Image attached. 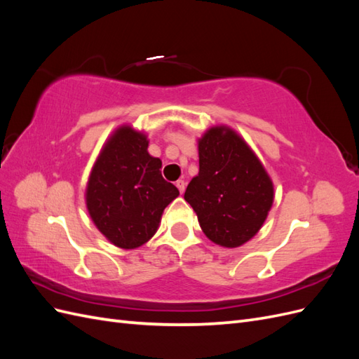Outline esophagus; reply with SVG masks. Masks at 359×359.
I'll return each mask as SVG.
<instances>
[{
	"mask_svg": "<svg viewBox=\"0 0 359 359\" xmlns=\"http://www.w3.org/2000/svg\"><path fill=\"white\" fill-rule=\"evenodd\" d=\"M175 186L178 187L180 193H184V190H186V181H184V180H178V181L175 182Z\"/></svg>",
	"mask_w": 359,
	"mask_h": 359,
	"instance_id": "1",
	"label": "esophagus"
}]
</instances>
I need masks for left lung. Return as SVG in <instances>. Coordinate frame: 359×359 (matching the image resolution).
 Returning <instances> with one entry per match:
<instances>
[{"label":"left lung","mask_w":359,"mask_h":359,"mask_svg":"<svg viewBox=\"0 0 359 359\" xmlns=\"http://www.w3.org/2000/svg\"><path fill=\"white\" fill-rule=\"evenodd\" d=\"M186 199L203 233L215 244L240 247L264 224L274 189L262 163L233 130L212 127L199 140V173Z\"/></svg>","instance_id":"obj_1"}]
</instances>
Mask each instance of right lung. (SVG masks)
<instances>
[{"label":"right lung","mask_w":359,"mask_h":359,"mask_svg":"<svg viewBox=\"0 0 359 359\" xmlns=\"http://www.w3.org/2000/svg\"><path fill=\"white\" fill-rule=\"evenodd\" d=\"M147 136L119 127L107 140L86 187L94 224L121 248L145 244L157 231L163 210L180 191L161 177V160L148 154Z\"/></svg>","instance_id":"right-lung-1"}]
</instances>
